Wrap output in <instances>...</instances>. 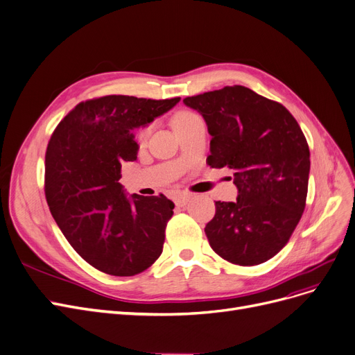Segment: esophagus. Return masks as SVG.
<instances>
[{
  "mask_svg": "<svg viewBox=\"0 0 355 355\" xmlns=\"http://www.w3.org/2000/svg\"><path fill=\"white\" fill-rule=\"evenodd\" d=\"M190 197H191L190 193H180V194H177V196L174 197V203H175L177 206H181V207H182V206L187 205Z\"/></svg>",
  "mask_w": 355,
  "mask_h": 355,
  "instance_id": "esophagus-1",
  "label": "esophagus"
}]
</instances>
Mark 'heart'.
<instances>
[{
	"label": "heart",
	"mask_w": 355,
	"mask_h": 355,
	"mask_svg": "<svg viewBox=\"0 0 355 355\" xmlns=\"http://www.w3.org/2000/svg\"><path fill=\"white\" fill-rule=\"evenodd\" d=\"M198 119H200V117H198L196 113H193V112L181 110V112H178V113L173 117L174 130H175V132H180L181 129L187 128L189 125H191L193 121H196V120H198ZM149 133H150V125H145V126L137 129L136 133H135L136 142H137V144H144V142L148 139Z\"/></svg>",
	"instance_id": "b5f03b06"
}]
</instances>
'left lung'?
I'll list each match as a JSON object with an SVG mask.
<instances>
[{"label": "left lung", "instance_id": "obj_1", "mask_svg": "<svg viewBox=\"0 0 355 355\" xmlns=\"http://www.w3.org/2000/svg\"><path fill=\"white\" fill-rule=\"evenodd\" d=\"M207 125L211 168L227 166L236 202H216L205 232L211 250L248 267L279 254L302 218L311 152L296 119L280 103L234 85L186 97Z\"/></svg>", "mask_w": 355, "mask_h": 355}]
</instances>
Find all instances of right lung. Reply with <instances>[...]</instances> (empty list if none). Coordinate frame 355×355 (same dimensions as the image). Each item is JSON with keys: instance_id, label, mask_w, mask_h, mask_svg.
I'll return each mask as SVG.
<instances>
[{"instance_id": "obj_1", "label": "right lung", "mask_w": 355, "mask_h": 355, "mask_svg": "<svg viewBox=\"0 0 355 355\" xmlns=\"http://www.w3.org/2000/svg\"><path fill=\"white\" fill-rule=\"evenodd\" d=\"M180 101L104 96L76 104L53 130L44 155V196L59 229L94 268L136 275L162 254L174 203L164 194L130 198L121 164L135 161L132 130Z\"/></svg>"}]
</instances>
